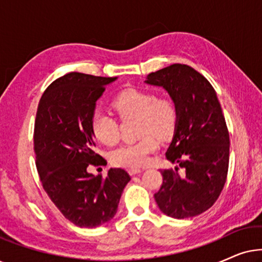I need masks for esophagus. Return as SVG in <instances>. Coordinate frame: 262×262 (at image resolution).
I'll return each mask as SVG.
<instances>
[{
    "label": "esophagus",
    "mask_w": 262,
    "mask_h": 262,
    "mask_svg": "<svg viewBox=\"0 0 262 262\" xmlns=\"http://www.w3.org/2000/svg\"><path fill=\"white\" fill-rule=\"evenodd\" d=\"M127 171L130 175H136L143 171V169H141V168H130V169H127Z\"/></svg>",
    "instance_id": "34e87169"
}]
</instances>
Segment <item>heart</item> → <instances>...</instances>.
Masks as SVG:
<instances>
[{
	"label": "heart",
	"instance_id": "obj_1",
	"mask_svg": "<svg viewBox=\"0 0 262 262\" xmlns=\"http://www.w3.org/2000/svg\"><path fill=\"white\" fill-rule=\"evenodd\" d=\"M111 106L121 121L137 120L138 142L121 145L113 150L110 161L113 166L141 167L157 149V139L167 141L174 135L179 123V108L173 98L156 96L146 89L127 88L114 96ZM91 131L103 145H116L120 138L118 121L108 114L95 112L91 118Z\"/></svg>",
	"mask_w": 262,
	"mask_h": 262
}]
</instances>
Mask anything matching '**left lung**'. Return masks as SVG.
<instances>
[{
  "instance_id": "1",
  "label": "left lung",
  "mask_w": 262,
  "mask_h": 262,
  "mask_svg": "<svg viewBox=\"0 0 262 262\" xmlns=\"http://www.w3.org/2000/svg\"><path fill=\"white\" fill-rule=\"evenodd\" d=\"M146 83L163 87L179 108L177 131L166 152L177 167L161 170L163 181L154 196L167 216H198L216 203L228 177L230 139L217 94L186 64L149 74Z\"/></svg>"
}]
</instances>
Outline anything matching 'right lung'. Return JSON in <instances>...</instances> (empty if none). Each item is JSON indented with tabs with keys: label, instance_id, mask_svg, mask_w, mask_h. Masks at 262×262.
<instances>
[{
	"label": "right lung",
	"instance_id": "add662e5",
	"mask_svg": "<svg viewBox=\"0 0 262 262\" xmlns=\"http://www.w3.org/2000/svg\"><path fill=\"white\" fill-rule=\"evenodd\" d=\"M114 80L64 75L45 89L35 114L33 149L42 188L63 216L81 228L112 220L131 179L121 168H111L107 177L87 171L105 161L94 151L91 118L96 100Z\"/></svg>",
	"mask_w": 262,
	"mask_h": 262
}]
</instances>
